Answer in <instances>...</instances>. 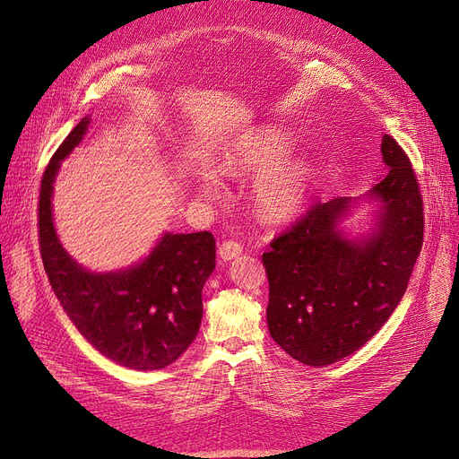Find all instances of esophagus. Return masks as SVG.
I'll return each mask as SVG.
<instances>
[{
	"instance_id": "1",
	"label": "esophagus",
	"mask_w": 459,
	"mask_h": 459,
	"mask_svg": "<svg viewBox=\"0 0 459 459\" xmlns=\"http://www.w3.org/2000/svg\"><path fill=\"white\" fill-rule=\"evenodd\" d=\"M239 253H241V246H239L238 241H234V239H225V241L220 243V247H218V255L225 262L236 258Z\"/></svg>"
}]
</instances>
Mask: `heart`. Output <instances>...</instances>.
I'll return each instance as SVG.
<instances>
[{
    "label": "heart",
    "mask_w": 459,
    "mask_h": 459,
    "mask_svg": "<svg viewBox=\"0 0 459 459\" xmlns=\"http://www.w3.org/2000/svg\"><path fill=\"white\" fill-rule=\"evenodd\" d=\"M288 151L284 136L265 131L243 138L227 169L232 173H262L255 185V203L269 220H288L302 208L308 190V169L302 162L279 164ZM201 194L206 199L218 197L221 185L216 175L201 177Z\"/></svg>",
    "instance_id": "obj_1"
}]
</instances>
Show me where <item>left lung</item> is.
<instances>
[{
  "label": "left lung",
  "mask_w": 459,
  "mask_h": 459,
  "mask_svg": "<svg viewBox=\"0 0 459 459\" xmlns=\"http://www.w3.org/2000/svg\"><path fill=\"white\" fill-rule=\"evenodd\" d=\"M380 149L389 173L369 192L382 203L369 239L342 236L351 199L335 197L312 204L262 255L271 338L312 368L347 358L384 326L422 247V195L410 157L389 134Z\"/></svg>",
  "instance_id": "8db88e82"
}]
</instances>
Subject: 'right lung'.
<instances>
[{
    "mask_svg": "<svg viewBox=\"0 0 459 459\" xmlns=\"http://www.w3.org/2000/svg\"><path fill=\"white\" fill-rule=\"evenodd\" d=\"M88 117L58 145L42 175L39 243L56 299L84 338L112 361L157 371L185 352L199 332L201 291L216 267V241L208 230L164 234L152 253L117 273H90L60 246L51 218L53 180L60 160L86 133Z\"/></svg>",
    "mask_w": 459,
    "mask_h": 459,
    "instance_id": "obj_1",
    "label": "right lung"
}]
</instances>
